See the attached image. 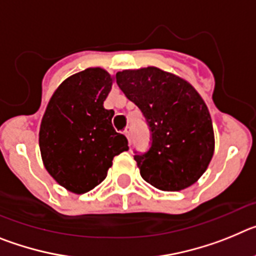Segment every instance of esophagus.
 Masks as SVG:
<instances>
[{"label": "esophagus", "mask_w": 256, "mask_h": 256, "mask_svg": "<svg viewBox=\"0 0 256 256\" xmlns=\"http://www.w3.org/2000/svg\"><path fill=\"white\" fill-rule=\"evenodd\" d=\"M124 134H126V137L128 138V141L130 144V126H126V130H124Z\"/></svg>", "instance_id": "esophagus-1"}]
</instances>
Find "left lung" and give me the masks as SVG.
Segmentation results:
<instances>
[{
  "mask_svg": "<svg viewBox=\"0 0 256 256\" xmlns=\"http://www.w3.org/2000/svg\"><path fill=\"white\" fill-rule=\"evenodd\" d=\"M116 83L150 126L151 148L134 155L141 177L162 191L194 184L208 169L216 144L202 97L187 80L155 66L118 72Z\"/></svg>",
  "mask_w": 256,
  "mask_h": 256,
  "instance_id": "8db88e82",
  "label": "left lung"
}]
</instances>
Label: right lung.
<instances>
[{"mask_svg":"<svg viewBox=\"0 0 256 256\" xmlns=\"http://www.w3.org/2000/svg\"><path fill=\"white\" fill-rule=\"evenodd\" d=\"M114 76L101 68L70 76L58 87L40 128L44 168L73 194H86L108 176L114 156L128 150L126 136L112 124V110L104 108Z\"/></svg>","mask_w":256,"mask_h":256,"instance_id":"add662e5","label":"right lung"}]
</instances>
